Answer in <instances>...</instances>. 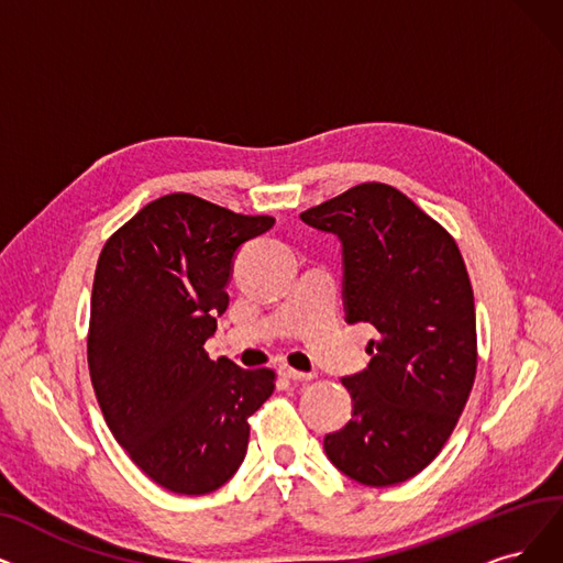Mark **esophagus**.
<instances>
[{"label": "esophagus", "instance_id": "1", "mask_svg": "<svg viewBox=\"0 0 563 563\" xmlns=\"http://www.w3.org/2000/svg\"><path fill=\"white\" fill-rule=\"evenodd\" d=\"M279 374L284 376V378H290V380H311L313 376V372H300V369H294L290 365H279Z\"/></svg>", "mask_w": 563, "mask_h": 563}]
</instances>
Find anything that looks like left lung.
Wrapping results in <instances>:
<instances>
[{
	"instance_id": "obj_1",
	"label": "left lung",
	"mask_w": 563,
	"mask_h": 563,
	"mask_svg": "<svg viewBox=\"0 0 563 563\" xmlns=\"http://www.w3.org/2000/svg\"><path fill=\"white\" fill-rule=\"evenodd\" d=\"M300 219L342 242L349 323H372L367 369L342 378L353 413L323 439L349 478L388 487L430 464L474 388L476 307L466 265L441 223L380 183L357 185Z\"/></svg>"
}]
</instances>
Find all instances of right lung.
Listing matches in <instances>:
<instances>
[{
  "mask_svg": "<svg viewBox=\"0 0 563 563\" xmlns=\"http://www.w3.org/2000/svg\"><path fill=\"white\" fill-rule=\"evenodd\" d=\"M275 227L191 194L152 200L103 244L87 363L112 437L175 494H208L240 468L273 369L210 360L240 246Z\"/></svg>",
  "mask_w": 563,
  "mask_h": 563,
  "instance_id": "obj_1",
  "label": "right lung"
}]
</instances>
